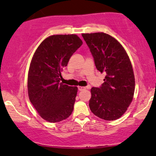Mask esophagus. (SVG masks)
I'll return each mask as SVG.
<instances>
[{
    "instance_id": "obj_1",
    "label": "esophagus",
    "mask_w": 156,
    "mask_h": 156,
    "mask_svg": "<svg viewBox=\"0 0 156 156\" xmlns=\"http://www.w3.org/2000/svg\"><path fill=\"white\" fill-rule=\"evenodd\" d=\"M78 90H79V91H82V90H84V89H86V87H78Z\"/></svg>"
}]
</instances>
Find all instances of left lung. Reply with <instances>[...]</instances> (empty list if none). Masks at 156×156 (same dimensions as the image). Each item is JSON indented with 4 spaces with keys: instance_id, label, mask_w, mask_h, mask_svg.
<instances>
[{
    "instance_id": "left-lung-1",
    "label": "left lung",
    "mask_w": 156,
    "mask_h": 156,
    "mask_svg": "<svg viewBox=\"0 0 156 156\" xmlns=\"http://www.w3.org/2000/svg\"><path fill=\"white\" fill-rule=\"evenodd\" d=\"M98 71L105 73L100 88L92 87L89 108L105 120H115L126 112L133 98L135 78L129 56L115 38L103 32L82 34Z\"/></svg>"
}]
</instances>
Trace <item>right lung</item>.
Wrapping results in <instances>:
<instances>
[{
    "label": "right lung",
    "instance_id": "1",
    "mask_svg": "<svg viewBox=\"0 0 156 156\" xmlns=\"http://www.w3.org/2000/svg\"><path fill=\"white\" fill-rule=\"evenodd\" d=\"M83 42L76 34H55L38 46L30 64L28 94L39 115L49 122L66 119L73 111L77 87L59 83L61 73Z\"/></svg>",
    "mask_w": 156,
    "mask_h": 156
}]
</instances>
